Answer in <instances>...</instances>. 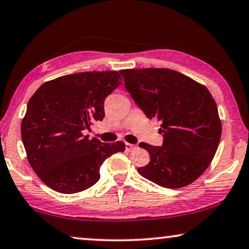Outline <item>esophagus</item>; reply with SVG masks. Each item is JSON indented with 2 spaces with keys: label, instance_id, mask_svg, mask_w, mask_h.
<instances>
[{
  "label": "esophagus",
  "instance_id": "obj_1",
  "mask_svg": "<svg viewBox=\"0 0 249 249\" xmlns=\"http://www.w3.org/2000/svg\"><path fill=\"white\" fill-rule=\"evenodd\" d=\"M133 149H136V145H132V143L125 142V150H127V151H132Z\"/></svg>",
  "mask_w": 249,
  "mask_h": 249
}]
</instances>
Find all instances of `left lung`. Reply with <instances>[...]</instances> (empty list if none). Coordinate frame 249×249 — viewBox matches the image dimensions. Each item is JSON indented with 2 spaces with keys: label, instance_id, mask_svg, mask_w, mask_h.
<instances>
[{
  "label": "left lung",
  "instance_id": "obj_1",
  "mask_svg": "<svg viewBox=\"0 0 249 249\" xmlns=\"http://www.w3.org/2000/svg\"><path fill=\"white\" fill-rule=\"evenodd\" d=\"M120 74L147 118L161 122L163 145L139 143L150 155L139 174L167 189L191 184L210 165L220 142L221 121L211 93L168 68L122 70Z\"/></svg>",
  "mask_w": 249,
  "mask_h": 249
}]
</instances>
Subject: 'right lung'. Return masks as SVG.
<instances>
[{"label": "right lung", "instance_id": "1", "mask_svg": "<svg viewBox=\"0 0 249 249\" xmlns=\"http://www.w3.org/2000/svg\"><path fill=\"white\" fill-rule=\"evenodd\" d=\"M122 84L116 71H84L46 82L29 100L21 137L29 164L50 189L71 194L100 179V167L124 151L122 142H101L83 135L104 118V100Z\"/></svg>", "mask_w": 249, "mask_h": 249}]
</instances>
